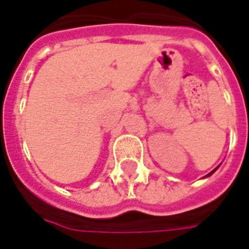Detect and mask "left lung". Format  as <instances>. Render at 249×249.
Returning <instances> with one entry per match:
<instances>
[{
    "mask_svg": "<svg viewBox=\"0 0 249 249\" xmlns=\"http://www.w3.org/2000/svg\"><path fill=\"white\" fill-rule=\"evenodd\" d=\"M218 167H219V166H218ZM218 167H215V169H213V170L211 171V173H209V174H207V176L204 177V178H207V177H210V176H211V174H213V173H215V171L218 170Z\"/></svg>",
    "mask_w": 249,
    "mask_h": 249,
    "instance_id": "8db88e82",
    "label": "left lung"
}]
</instances>
